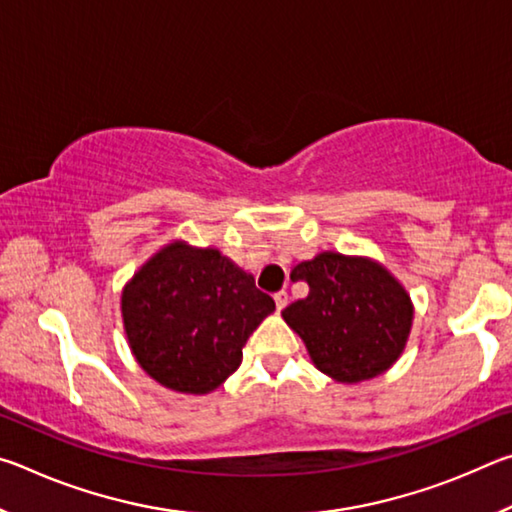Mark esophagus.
I'll return each instance as SVG.
<instances>
[{
    "mask_svg": "<svg viewBox=\"0 0 512 512\" xmlns=\"http://www.w3.org/2000/svg\"><path fill=\"white\" fill-rule=\"evenodd\" d=\"M273 298H275V307H277V311H282L284 307L289 305V293H287V291H277Z\"/></svg>",
    "mask_w": 512,
    "mask_h": 512,
    "instance_id": "34e87169",
    "label": "esophagus"
}]
</instances>
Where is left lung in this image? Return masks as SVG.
<instances>
[{"instance_id":"left-lung-1","label":"left lung","mask_w":512,"mask_h":512,"mask_svg":"<svg viewBox=\"0 0 512 512\" xmlns=\"http://www.w3.org/2000/svg\"><path fill=\"white\" fill-rule=\"evenodd\" d=\"M291 280H305L309 293L282 316L320 372L357 384L381 375L400 357L413 307L386 268L370 259L320 253L293 268Z\"/></svg>"}]
</instances>
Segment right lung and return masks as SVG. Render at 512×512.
Listing matches in <instances>:
<instances>
[{
    "label": "right lung",
    "instance_id": "1",
    "mask_svg": "<svg viewBox=\"0 0 512 512\" xmlns=\"http://www.w3.org/2000/svg\"><path fill=\"white\" fill-rule=\"evenodd\" d=\"M275 309L273 298L219 250L171 244L135 273L121 296L140 366L178 393H210L239 368L241 350Z\"/></svg>",
    "mask_w": 512,
    "mask_h": 512
}]
</instances>
